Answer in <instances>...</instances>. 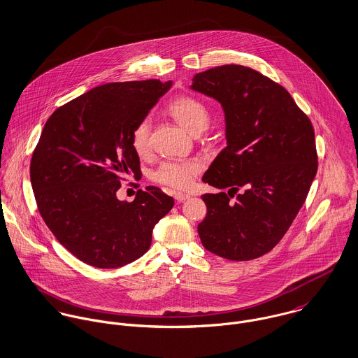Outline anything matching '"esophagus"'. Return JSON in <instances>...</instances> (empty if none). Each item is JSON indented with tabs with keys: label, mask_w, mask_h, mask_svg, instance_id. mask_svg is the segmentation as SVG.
Segmentation results:
<instances>
[{
	"label": "esophagus",
	"mask_w": 358,
	"mask_h": 358,
	"mask_svg": "<svg viewBox=\"0 0 358 358\" xmlns=\"http://www.w3.org/2000/svg\"><path fill=\"white\" fill-rule=\"evenodd\" d=\"M173 197H175V200H176L178 203H183V201H186L190 196H189V194H185V193L178 192V193H175V194H173Z\"/></svg>",
	"instance_id": "obj_1"
}]
</instances>
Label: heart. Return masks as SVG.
Listing matches in <instances>:
<instances>
[{
    "label": "heart",
    "mask_w": 358,
    "mask_h": 358,
    "mask_svg": "<svg viewBox=\"0 0 358 358\" xmlns=\"http://www.w3.org/2000/svg\"><path fill=\"white\" fill-rule=\"evenodd\" d=\"M169 114L192 135H200L210 122V111L203 101L194 96H179L168 106ZM131 145L139 157L150 152V124L142 120L132 131ZM200 171L196 161H165L153 172V179L172 189H187Z\"/></svg>",
    "instance_id": "heart-1"
}]
</instances>
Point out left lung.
Segmentation results:
<instances>
[{
  "label": "left lung",
  "mask_w": 358,
  "mask_h": 358,
  "mask_svg": "<svg viewBox=\"0 0 358 358\" xmlns=\"http://www.w3.org/2000/svg\"><path fill=\"white\" fill-rule=\"evenodd\" d=\"M190 88L220 103L227 142L203 176L229 192L201 196V243L229 260L264 255L292 224L317 173L313 125L284 87L245 66L199 73Z\"/></svg>",
  "instance_id": "left-lung-1"
}]
</instances>
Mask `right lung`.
Returning a JSON list of instances; mask_svg holds the SVG:
<instances>
[{
  "instance_id": "obj_1",
  "label": "right lung",
  "mask_w": 358,
  "mask_h": 358,
  "mask_svg": "<svg viewBox=\"0 0 358 358\" xmlns=\"http://www.w3.org/2000/svg\"><path fill=\"white\" fill-rule=\"evenodd\" d=\"M171 87L158 80L104 84L45 122L30 164L34 197L56 240L87 264L115 268L145 255L154 226L173 206L154 186L138 190L132 203L117 199L122 178L141 175L132 131Z\"/></svg>"
}]
</instances>
